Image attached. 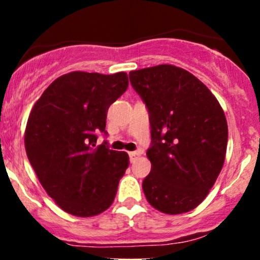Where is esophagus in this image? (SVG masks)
<instances>
[{
	"instance_id": "obj_1",
	"label": "esophagus",
	"mask_w": 260,
	"mask_h": 260,
	"mask_svg": "<svg viewBox=\"0 0 260 260\" xmlns=\"http://www.w3.org/2000/svg\"><path fill=\"white\" fill-rule=\"evenodd\" d=\"M141 152L140 151H135V152H129V157H131V162L135 161V158L137 156H140Z\"/></svg>"
}]
</instances>
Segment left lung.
<instances>
[{
  "instance_id": "8db88e82",
  "label": "left lung",
  "mask_w": 260,
  "mask_h": 260,
  "mask_svg": "<svg viewBox=\"0 0 260 260\" xmlns=\"http://www.w3.org/2000/svg\"><path fill=\"white\" fill-rule=\"evenodd\" d=\"M151 124L147 157L151 172L142 183L148 203L165 214L200 205L222 169L228 123L217 99L191 73L157 65L129 73Z\"/></svg>"
}]
</instances>
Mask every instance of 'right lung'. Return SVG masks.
Returning <instances> with one entry per match:
<instances>
[{"label":"right lung","instance_id":"add662e5","mask_svg":"<svg viewBox=\"0 0 260 260\" xmlns=\"http://www.w3.org/2000/svg\"><path fill=\"white\" fill-rule=\"evenodd\" d=\"M128 88L125 73L73 72L52 81L28 117L27 158L48 195L75 216H94L114 201L129 157L96 145L107 112Z\"/></svg>","mask_w":260,"mask_h":260}]
</instances>
